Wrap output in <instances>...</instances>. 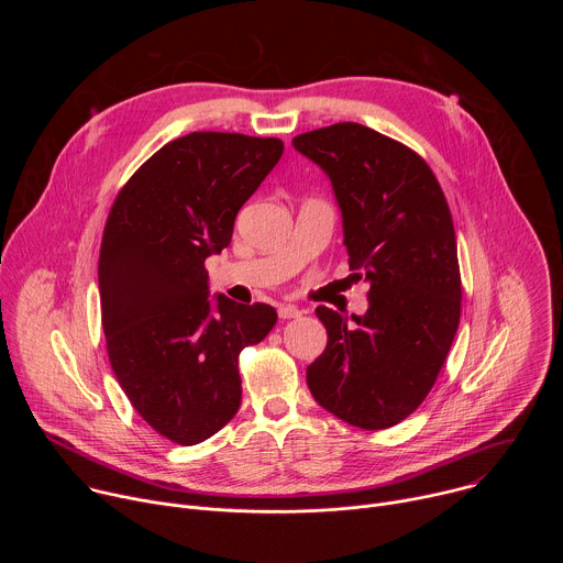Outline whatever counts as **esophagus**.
I'll list each match as a JSON object with an SVG mask.
<instances>
[{
    "label": "esophagus",
    "mask_w": 563,
    "mask_h": 563,
    "mask_svg": "<svg viewBox=\"0 0 563 563\" xmlns=\"http://www.w3.org/2000/svg\"><path fill=\"white\" fill-rule=\"evenodd\" d=\"M302 311L298 309V307H294V305H280L278 307V316L280 318H298Z\"/></svg>",
    "instance_id": "obj_1"
}]
</instances>
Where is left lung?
<instances>
[{
	"mask_svg": "<svg viewBox=\"0 0 563 563\" xmlns=\"http://www.w3.org/2000/svg\"><path fill=\"white\" fill-rule=\"evenodd\" d=\"M291 144L330 178L350 269L369 285L363 316L316 307L328 347L307 367L309 391L350 426H396L423 404L459 328L450 207L426 159L369 126L339 122Z\"/></svg>",
	"mask_w": 563,
	"mask_h": 563,
	"instance_id": "8db88e82",
	"label": "left lung"
}]
</instances>
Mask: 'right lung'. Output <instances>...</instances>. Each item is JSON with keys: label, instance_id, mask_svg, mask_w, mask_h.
I'll return each instance as SVG.
<instances>
[{"label": "right lung", "instance_id": "obj_1", "mask_svg": "<svg viewBox=\"0 0 563 563\" xmlns=\"http://www.w3.org/2000/svg\"><path fill=\"white\" fill-rule=\"evenodd\" d=\"M283 155L278 137L196 131L153 153L118 194L100 250L111 367L137 415L196 445L240 408L238 354L276 325L272 305L209 291L205 261Z\"/></svg>", "mask_w": 563, "mask_h": 563}]
</instances>
